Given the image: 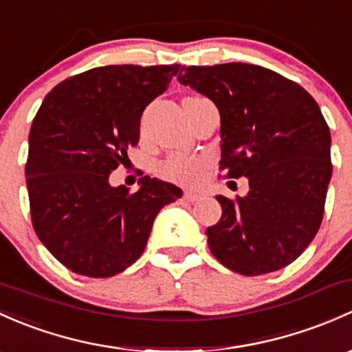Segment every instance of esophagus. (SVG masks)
<instances>
[{"mask_svg":"<svg viewBox=\"0 0 352 352\" xmlns=\"http://www.w3.org/2000/svg\"><path fill=\"white\" fill-rule=\"evenodd\" d=\"M199 197H201V194H199L197 190H186V192H184V199H186V201H188V202H195Z\"/></svg>","mask_w":352,"mask_h":352,"instance_id":"obj_1","label":"esophagus"}]
</instances>
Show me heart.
I'll return each mask as SVG.
<instances>
[{
    "mask_svg": "<svg viewBox=\"0 0 352 352\" xmlns=\"http://www.w3.org/2000/svg\"><path fill=\"white\" fill-rule=\"evenodd\" d=\"M206 160L190 155H173L160 166V173L165 179L179 184H192L204 173Z\"/></svg>",
    "mask_w": 352,
    "mask_h": 352,
    "instance_id": "heart-1",
    "label": "heart"
}]
</instances>
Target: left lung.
Listing matches in <instances>:
<instances>
[{
	"mask_svg": "<svg viewBox=\"0 0 352 352\" xmlns=\"http://www.w3.org/2000/svg\"><path fill=\"white\" fill-rule=\"evenodd\" d=\"M182 69L179 82L219 111L221 170L250 182L244 197H216L223 216L206 229L209 250L246 276L290 265L319 231L332 175L331 131L319 104L297 82L261 65Z\"/></svg>",
	"mask_w": 352,
	"mask_h": 352,
	"instance_id": "1",
	"label": "left lung"
}]
</instances>
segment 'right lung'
Here are the masks:
<instances>
[{
    "label": "right lung",
    "mask_w": 352,
    "mask_h": 352,
    "mask_svg": "<svg viewBox=\"0 0 352 352\" xmlns=\"http://www.w3.org/2000/svg\"><path fill=\"white\" fill-rule=\"evenodd\" d=\"M182 65H106L69 77L43 99L28 136L25 175L43 246L77 275L108 278L142 256L162 207L182 188L142 177L129 194L109 173L138 145L143 109Z\"/></svg>",
    "instance_id": "add662e5"
}]
</instances>
